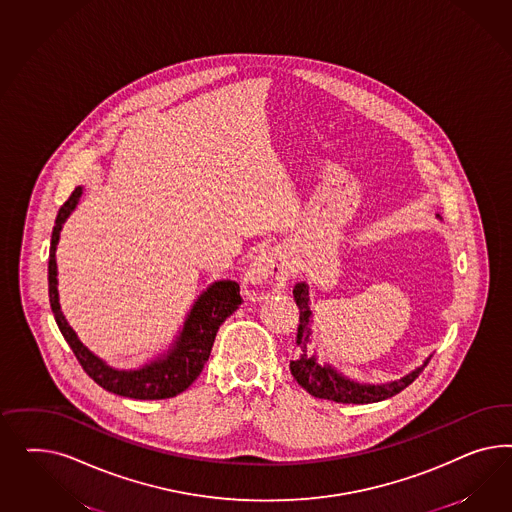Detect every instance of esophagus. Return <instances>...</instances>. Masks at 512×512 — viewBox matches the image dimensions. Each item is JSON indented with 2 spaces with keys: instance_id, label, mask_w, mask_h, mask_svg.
Instances as JSON below:
<instances>
[{
  "instance_id": "obj_1",
  "label": "esophagus",
  "mask_w": 512,
  "mask_h": 512,
  "mask_svg": "<svg viewBox=\"0 0 512 512\" xmlns=\"http://www.w3.org/2000/svg\"><path fill=\"white\" fill-rule=\"evenodd\" d=\"M289 257L281 248H272L257 255L246 270L244 289L253 300L278 295L289 279Z\"/></svg>"
}]
</instances>
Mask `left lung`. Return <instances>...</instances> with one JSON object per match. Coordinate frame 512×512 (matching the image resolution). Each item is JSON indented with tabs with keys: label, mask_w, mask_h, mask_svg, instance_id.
Here are the masks:
<instances>
[{
	"label": "left lung",
	"mask_w": 512,
	"mask_h": 512,
	"mask_svg": "<svg viewBox=\"0 0 512 512\" xmlns=\"http://www.w3.org/2000/svg\"><path fill=\"white\" fill-rule=\"evenodd\" d=\"M296 306L300 310V325H298V334H296V343L300 347V357L291 360V373L296 379V383L302 388H306L311 396L321 398V400H332L336 403H375L383 402L387 398L396 396L402 392L403 388L409 387L424 366L428 364L430 357L424 360V364L415 368L413 372L403 375L396 381L390 383H379V385H370V383H358L355 379L345 377L343 373L338 372L330 364H321L317 360V355H311L308 351V345L311 343V325H313V313L310 310V287L306 281L296 283L293 289Z\"/></svg>",
	"instance_id": "left-lung-1"
}]
</instances>
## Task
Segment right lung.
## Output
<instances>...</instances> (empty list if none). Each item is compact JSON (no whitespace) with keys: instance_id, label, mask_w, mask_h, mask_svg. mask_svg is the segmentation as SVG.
Listing matches in <instances>:
<instances>
[{"instance_id":"1","label":"right lung","mask_w":512,"mask_h":512,"mask_svg":"<svg viewBox=\"0 0 512 512\" xmlns=\"http://www.w3.org/2000/svg\"><path fill=\"white\" fill-rule=\"evenodd\" d=\"M82 197V187L78 186L71 197L65 201L52 231L50 255H48V296L54 319L60 326L69 347L73 349L84 372L92 377L99 387L112 394L133 398V400H165L184 392L202 372L206 360L210 357L212 345L216 340L219 326L225 323L242 304L240 285L231 279L214 281L202 291L191 310L178 336L172 340L169 349L154 360L142 364L139 368L120 370L112 368L103 358L93 355L92 351L78 340L77 332L69 326L58 293V264L56 248L60 242L63 223L73 214Z\"/></svg>"}]
</instances>
